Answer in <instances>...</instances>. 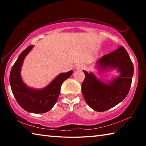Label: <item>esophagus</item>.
Listing matches in <instances>:
<instances>
[{
	"label": "esophagus",
	"instance_id": "34e87169",
	"mask_svg": "<svg viewBox=\"0 0 146 146\" xmlns=\"http://www.w3.org/2000/svg\"><path fill=\"white\" fill-rule=\"evenodd\" d=\"M85 68V66L83 65V64H78L76 66L75 69L77 70H82L83 69Z\"/></svg>",
	"mask_w": 146,
	"mask_h": 146
}]
</instances>
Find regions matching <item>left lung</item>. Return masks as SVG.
<instances>
[{
  "label": "left lung",
  "instance_id": "obj_1",
  "mask_svg": "<svg viewBox=\"0 0 146 146\" xmlns=\"http://www.w3.org/2000/svg\"><path fill=\"white\" fill-rule=\"evenodd\" d=\"M100 71L116 70L119 75L109 81L98 79L92 72L83 71L85 78L82 93L88 106L93 110L102 112L117 105L129 93L134 68L129 55L123 46L103 56L95 64Z\"/></svg>",
  "mask_w": 146,
  "mask_h": 146
}]
</instances>
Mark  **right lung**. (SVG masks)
<instances>
[{
	"label": "right lung",
	"mask_w": 146,
	"mask_h": 146,
	"mask_svg": "<svg viewBox=\"0 0 146 146\" xmlns=\"http://www.w3.org/2000/svg\"><path fill=\"white\" fill-rule=\"evenodd\" d=\"M33 46H28L20 54L11 68L9 82L12 93L19 106L26 111L38 114L48 112L52 109L58 98L62 84L73 71L60 73L48 86L42 89L29 87L22 79L21 68L24 58Z\"/></svg>",
	"instance_id": "right-lung-1"
}]
</instances>
